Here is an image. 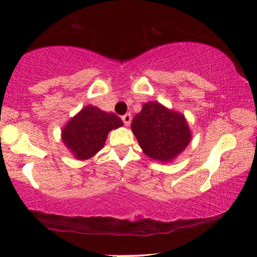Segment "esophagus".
<instances>
[{
  "label": "esophagus",
  "mask_w": 257,
  "mask_h": 257,
  "mask_svg": "<svg viewBox=\"0 0 257 257\" xmlns=\"http://www.w3.org/2000/svg\"><path fill=\"white\" fill-rule=\"evenodd\" d=\"M121 118H122V121H123L124 125H127V127L130 124V122H132V115L130 114H124Z\"/></svg>",
  "instance_id": "obj_1"
}]
</instances>
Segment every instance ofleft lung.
<instances>
[{
    "label": "left lung",
    "instance_id": "1",
    "mask_svg": "<svg viewBox=\"0 0 257 257\" xmlns=\"http://www.w3.org/2000/svg\"><path fill=\"white\" fill-rule=\"evenodd\" d=\"M132 130L144 154L160 162L173 160L191 140L185 117L158 102L143 104L134 117Z\"/></svg>",
    "mask_w": 257,
    "mask_h": 257
}]
</instances>
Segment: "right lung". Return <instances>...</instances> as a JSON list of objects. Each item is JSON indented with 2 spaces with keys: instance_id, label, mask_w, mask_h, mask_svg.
<instances>
[{
  "instance_id": "add662e5",
  "label": "right lung",
  "mask_w": 257,
  "mask_h": 257,
  "mask_svg": "<svg viewBox=\"0 0 257 257\" xmlns=\"http://www.w3.org/2000/svg\"><path fill=\"white\" fill-rule=\"evenodd\" d=\"M123 124L117 115L87 106L63 130V142L79 160H87L102 149L110 130Z\"/></svg>"
}]
</instances>
